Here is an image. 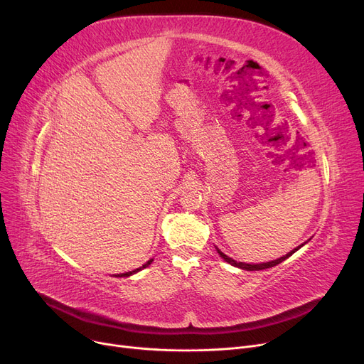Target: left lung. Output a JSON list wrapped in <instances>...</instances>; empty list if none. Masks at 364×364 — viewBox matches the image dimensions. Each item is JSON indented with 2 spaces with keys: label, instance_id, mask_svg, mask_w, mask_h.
<instances>
[{
  "label": "left lung",
  "instance_id": "left-lung-1",
  "mask_svg": "<svg viewBox=\"0 0 364 364\" xmlns=\"http://www.w3.org/2000/svg\"><path fill=\"white\" fill-rule=\"evenodd\" d=\"M304 245V243H302ZM301 245V246H302ZM301 246H298V247H295L294 251H291L289 254H286L284 257H282V258H279V259H274V261H270V262H262V264H245V262H237V261H235V259H232V258H228L227 255H224L220 250H217L218 251V254H220V257L225 261V262H228V264H232V265H235V267H239V269H242V270H247V272H255V270H264V269H270V267H274V265H277V264H280L282 261H284L286 258H289L292 254H295Z\"/></svg>",
  "mask_w": 364,
  "mask_h": 364
}]
</instances>
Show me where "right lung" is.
I'll return each instance as SVG.
<instances>
[{
	"label": "right lung",
	"mask_w": 364,
	"mask_h": 364,
	"mask_svg": "<svg viewBox=\"0 0 364 364\" xmlns=\"http://www.w3.org/2000/svg\"><path fill=\"white\" fill-rule=\"evenodd\" d=\"M151 261L153 259H149L143 267H140V269H137V270H132V272H129V273H122V274H118V277H128V276H131V274H134V273H137V272H140V270H143V269H146L147 265H150L151 264Z\"/></svg>",
	"instance_id": "right-lung-1"
}]
</instances>
